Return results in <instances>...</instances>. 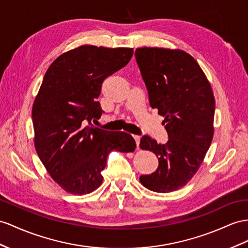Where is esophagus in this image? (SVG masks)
I'll return each instance as SVG.
<instances>
[{"label":"esophagus","mask_w":248,"mask_h":248,"mask_svg":"<svg viewBox=\"0 0 248 248\" xmlns=\"http://www.w3.org/2000/svg\"><path fill=\"white\" fill-rule=\"evenodd\" d=\"M133 137H134V139H135V141H136V145H137V149H138V147H139V142H140V136L134 135V136H133Z\"/></svg>","instance_id":"obj_1"}]
</instances>
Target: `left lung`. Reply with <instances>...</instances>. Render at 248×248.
I'll return each instance as SVG.
<instances>
[{
    "label": "left lung",
    "mask_w": 248,
    "mask_h": 248,
    "mask_svg": "<svg viewBox=\"0 0 248 248\" xmlns=\"http://www.w3.org/2000/svg\"><path fill=\"white\" fill-rule=\"evenodd\" d=\"M135 58L150 105L164 117L170 138L166 144L149 136L141 138L139 147L153 152L159 166L139 180L153 192L170 193L193 178L212 143L213 89L198 62L183 50L143 47L136 49Z\"/></svg>",
    "instance_id": "obj_1"
}]
</instances>
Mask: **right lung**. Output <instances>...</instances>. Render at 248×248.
Returning a JSON list of instances; mask_svg holds the SVG:
<instances>
[{
    "label": "right lung",
    "mask_w": 248,
    "mask_h": 248,
    "mask_svg": "<svg viewBox=\"0 0 248 248\" xmlns=\"http://www.w3.org/2000/svg\"><path fill=\"white\" fill-rule=\"evenodd\" d=\"M132 55L133 48L81 45L61 54L44 76L32 107L34 147L49 175L67 193H92L103 183L110 152L136 149L128 133L91 124L103 114L97 101L101 84Z\"/></svg>",
    "instance_id": "1"
}]
</instances>
